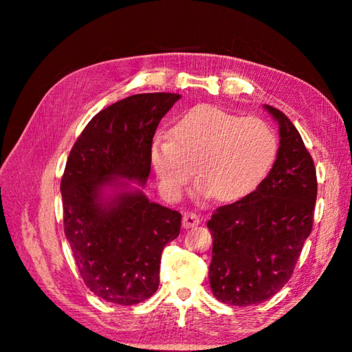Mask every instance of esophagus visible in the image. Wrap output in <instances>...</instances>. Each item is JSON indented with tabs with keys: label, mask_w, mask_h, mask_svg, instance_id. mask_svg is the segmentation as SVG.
Listing matches in <instances>:
<instances>
[{
	"label": "esophagus",
	"mask_w": 352,
	"mask_h": 352,
	"mask_svg": "<svg viewBox=\"0 0 352 352\" xmlns=\"http://www.w3.org/2000/svg\"><path fill=\"white\" fill-rule=\"evenodd\" d=\"M200 223V217L195 212H184L183 214V228H194Z\"/></svg>",
	"instance_id": "1"
}]
</instances>
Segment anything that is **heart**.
<instances>
[{
    "mask_svg": "<svg viewBox=\"0 0 352 352\" xmlns=\"http://www.w3.org/2000/svg\"><path fill=\"white\" fill-rule=\"evenodd\" d=\"M276 155V135L262 119L199 105L172 126L169 138L152 142L151 163L160 189L170 200L183 194L194 167L200 194L234 201L264 182Z\"/></svg>",
    "mask_w": 352,
    "mask_h": 352,
    "instance_id": "heart-1",
    "label": "heart"
}]
</instances>
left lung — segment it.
Returning a JSON list of instances; mask_svg holds the SVG:
<instances>
[{
    "label": "left lung",
    "mask_w": 352,
    "mask_h": 352,
    "mask_svg": "<svg viewBox=\"0 0 352 352\" xmlns=\"http://www.w3.org/2000/svg\"><path fill=\"white\" fill-rule=\"evenodd\" d=\"M279 124L270 174L252 194L219 206L208 220L212 236L210 284L231 306L269 300L289 281L314 225L317 172L290 119L265 105Z\"/></svg>",
    "instance_id": "8db88e82"
}]
</instances>
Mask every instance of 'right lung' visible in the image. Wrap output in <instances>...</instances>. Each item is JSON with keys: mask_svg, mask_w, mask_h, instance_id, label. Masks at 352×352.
<instances>
[{"mask_svg": "<svg viewBox=\"0 0 352 352\" xmlns=\"http://www.w3.org/2000/svg\"><path fill=\"white\" fill-rule=\"evenodd\" d=\"M178 99L144 93L107 107L82 130L65 166V236L87 287L115 305H138L157 292L162 252L180 234L182 214L141 190L104 204L102 188L118 177L146 183L155 130Z\"/></svg>", "mask_w": 352, "mask_h": 352, "instance_id": "1", "label": "right lung"}]
</instances>
